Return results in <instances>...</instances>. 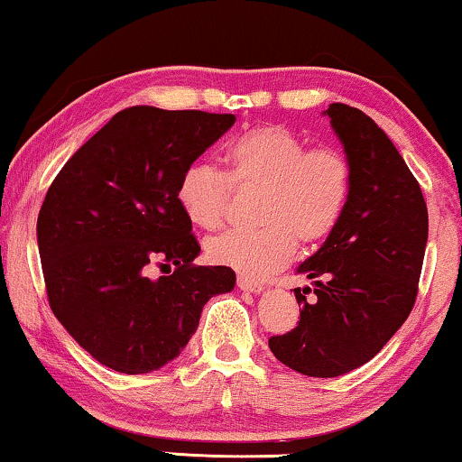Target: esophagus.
Segmentation results:
<instances>
[{"mask_svg":"<svg viewBox=\"0 0 462 462\" xmlns=\"http://www.w3.org/2000/svg\"><path fill=\"white\" fill-rule=\"evenodd\" d=\"M238 288L245 290V291H251V294H261V291L265 290V288H263L261 282H254L246 275H238Z\"/></svg>","mask_w":462,"mask_h":462,"instance_id":"1","label":"esophagus"}]
</instances>
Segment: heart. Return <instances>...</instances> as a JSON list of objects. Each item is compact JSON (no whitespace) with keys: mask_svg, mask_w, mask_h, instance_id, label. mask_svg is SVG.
Here are the masks:
<instances>
[{"mask_svg":"<svg viewBox=\"0 0 462 462\" xmlns=\"http://www.w3.org/2000/svg\"><path fill=\"white\" fill-rule=\"evenodd\" d=\"M228 174L214 164L193 162L182 171L177 201L199 228L222 222L232 182L263 187L261 228L228 230L208 240V259L248 277H263L291 259L296 240L314 245L331 234L351 193V168L335 150H312L282 125L238 135L226 150Z\"/></svg>","mask_w":462,"mask_h":462,"instance_id":"b5f03b06","label":"heart"}]
</instances>
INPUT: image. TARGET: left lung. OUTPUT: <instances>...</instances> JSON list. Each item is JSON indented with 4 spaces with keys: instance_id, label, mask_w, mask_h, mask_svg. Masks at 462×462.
<instances>
[{
    "instance_id": "left-lung-1",
    "label": "left lung",
    "mask_w": 462,
    "mask_h": 462,
    "mask_svg": "<svg viewBox=\"0 0 462 462\" xmlns=\"http://www.w3.org/2000/svg\"><path fill=\"white\" fill-rule=\"evenodd\" d=\"M331 123L351 168L347 208L314 254L296 267L314 285L294 290L300 323L269 339L288 368L314 378L347 374L372 360L413 309L428 245L420 182L389 135L360 108L333 102Z\"/></svg>"
}]
</instances>
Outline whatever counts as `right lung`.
Segmentation results:
<instances>
[{"instance_id":"obj_1","label":"right lung","mask_w":462,"mask_h":462,"mask_svg":"<svg viewBox=\"0 0 462 462\" xmlns=\"http://www.w3.org/2000/svg\"><path fill=\"white\" fill-rule=\"evenodd\" d=\"M236 116L131 106L68 160L36 222L51 310L79 347L121 374L171 364L205 302L232 291L230 267H199L177 201L182 171ZM153 264L178 267L152 278Z\"/></svg>"}]
</instances>
